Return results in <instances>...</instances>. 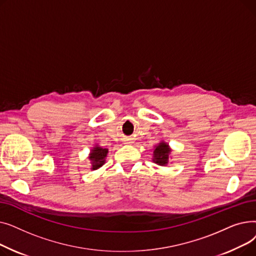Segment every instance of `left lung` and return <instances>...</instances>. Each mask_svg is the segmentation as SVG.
I'll return each mask as SVG.
<instances>
[{"instance_id": "left-lung-1", "label": "left lung", "mask_w": 256, "mask_h": 256, "mask_svg": "<svg viewBox=\"0 0 256 256\" xmlns=\"http://www.w3.org/2000/svg\"><path fill=\"white\" fill-rule=\"evenodd\" d=\"M170 152H171V150H170L169 145L167 143H165L164 141L160 142L154 147L152 160L156 164H158L160 166H166L168 164Z\"/></svg>"}]
</instances>
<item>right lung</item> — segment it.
Masks as SVG:
<instances>
[{
	"label": "right lung",
	"instance_id": "add662e5",
	"mask_svg": "<svg viewBox=\"0 0 256 256\" xmlns=\"http://www.w3.org/2000/svg\"><path fill=\"white\" fill-rule=\"evenodd\" d=\"M108 148L96 145L93 147L89 154V160H91V170H96L102 167L106 162V156L108 154Z\"/></svg>",
	"mask_w": 256,
	"mask_h": 256
}]
</instances>
